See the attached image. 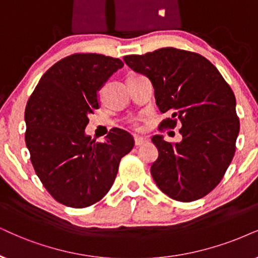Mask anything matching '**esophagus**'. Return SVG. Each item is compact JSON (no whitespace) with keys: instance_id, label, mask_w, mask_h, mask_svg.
<instances>
[{"instance_id":"obj_1","label":"esophagus","mask_w":258,"mask_h":258,"mask_svg":"<svg viewBox=\"0 0 258 258\" xmlns=\"http://www.w3.org/2000/svg\"><path fill=\"white\" fill-rule=\"evenodd\" d=\"M145 143H146L145 139L139 138V137H136V138H135V145H136V146H140V145L145 144Z\"/></svg>"}]
</instances>
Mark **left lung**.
Instances as JSON below:
<instances>
[{
    "instance_id": "1",
    "label": "left lung",
    "mask_w": 258,
    "mask_h": 258,
    "mask_svg": "<svg viewBox=\"0 0 258 258\" xmlns=\"http://www.w3.org/2000/svg\"><path fill=\"white\" fill-rule=\"evenodd\" d=\"M123 60L151 81L159 110L170 114L161 126L174 128L177 119L182 125L180 143L152 137L158 149L151 165L156 184L176 201L204 198L221 181L236 151L239 120L233 91L217 68L194 52L164 47Z\"/></svg>"
}]
</instances>
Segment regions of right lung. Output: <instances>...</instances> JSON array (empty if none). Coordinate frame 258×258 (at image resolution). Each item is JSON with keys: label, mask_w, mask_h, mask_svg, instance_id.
Masks as SVG:
<instances>
[{"label": "right lung", "mask_w": 258, "mask_h": 258, "mask_svg": "<svg viewBox=\"0 0 258 258\" xmlns=\"http://www.w3.org/2000/svg\"><path fill=\"white\" fill-rule=\"evenodd\" d=\"M123 63L119 58L76 53L42 75L25 112L26 145L38 177L58 202L84 208L108 193L119 163L135 145L114 128L103 143L86 135L88 116L100 107L99 90Z\"/></svg>", "instance_id": "1"}]
</instances>
